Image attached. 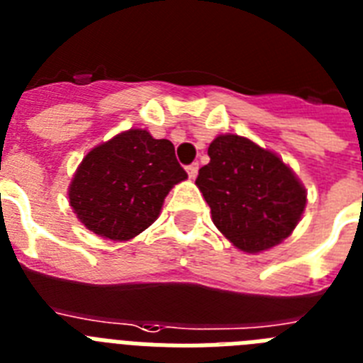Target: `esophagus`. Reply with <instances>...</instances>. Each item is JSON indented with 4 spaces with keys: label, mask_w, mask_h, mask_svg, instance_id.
<instances>
[{
    "label": "esophagus",
    "mask_w": 363,
    "mask_h": 363,
    "mask_svg": "<svg viewBox=\"0 0 363 363\" xmlns=\"http://www.w3.org/2000/svg\"><path fill=\"white\" fill-rule=\"evenodd\" d=\"M187 174L189 178H196V174H199V163H191L187 164Z\"/></svg>",
    "instance_id": "obj_1"
}]
</instances>
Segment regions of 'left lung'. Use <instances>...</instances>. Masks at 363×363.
<instances>
[{
	"instance_id": "1",
	"label": "left lung",
	"mask_w": 363,
	"mask_h": 363,
	"mask_svg": "<svg viewBox=\"0 0 363 363\" xmlns=\"http://www.w3.org/2000/svg\"><path fill=\"white\" fill-rule=\"evenodd\" d=\"M208 155L196 185L215 226L235 247L262 252L295 230L306 191L278 155L239 135L217 137Z\"/></svg>"
}]
</instances>
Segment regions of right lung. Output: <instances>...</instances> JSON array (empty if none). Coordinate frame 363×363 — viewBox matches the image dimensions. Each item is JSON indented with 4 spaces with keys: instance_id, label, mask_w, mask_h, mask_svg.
Masks as SVG:
<instances>
[{
    "instance_id": "obj_1",
    "label": "right lung",
    "mask_w": 363,
    "mask_h": 363,
    "mask_svg": "<svg viewBox=\"0 0 363 363\" xmlns=\"http://www.w3.org/2000/svg\"><path fill=\"white\" fill-rule=\"evenodd\" d=\"M185 178L170 140L130 130L86 154L68 196L91 232L125 241L154 223L164 196Z\"/></svg>"
}]
</instances>
